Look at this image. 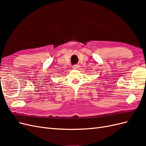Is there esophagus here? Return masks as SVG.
<instances>
[{
    "mask_svg": "<svg viewBox=\"0 0 146 146\" xmlns=\"http://www.w3.org/2000/svg\"><path fill=\"white\" fill-rule=\"evenodd\" d=\"M78 68H79V65H78V64H74V65L72 66V68L74 69H78Z\"/></svg>",
    "mask_w": 146,
    "mask_h": 146,
    "instance_id": "obj_1",
    "label": "esophagus"
}]
</instances>
